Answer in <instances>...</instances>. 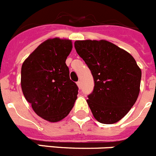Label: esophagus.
<instances>
[{"label":"esophagus","instance_id":"1","mask_svg":"<svg viewBox=\"0 0 156 156\" xmlns=\"http://www.w3.org/2000/svg\"><path fill=\"white\" fill-rule=\"evenodd\" d=\"M77 86H78V88H79V89H81V82H80V81L77 82Z\"/></svg>","mask_w":156,"mask_h":156}]
</instances>
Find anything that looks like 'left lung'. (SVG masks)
Masks as SVG:
<instances>
[{
  "mask_svg": "<svg viewBox=\"0 0 156 156\" xmlns=\"http://www.w3.org/2000/svg\"><path fill=\"white\" fill-rule=\"evenodd\" d=\"M74 48L91 70L94 88L87 103L103 124L119 122L139 95L141 70L130 54L108 41H76Z\"/></svg>",
  "mask_w": 156,
  "mask_h": 156,
  "instance_id": "1",
  "label": "left lung"
}]
</instances>
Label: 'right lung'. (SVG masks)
Returning a JSON list of instances; mask_svg holds the SVG:
<instances>
[{"mask_svg": "<svg viewBox=\"0 0 156 156\" xmlns=\"http://www.w3.org/2000/svg\"><path fill=\"white\" fill-rule=\"evenodd\" d=\"M72 49L70 40L48 39L23 62L21 87L26 100L37 115L51 122L70 113L78 87L70 79L66 59Z\"/></svg>", "mask_w": 156, "mask_h": 156, "instance_id": "1", "label": "right lung"}]
</instances>
